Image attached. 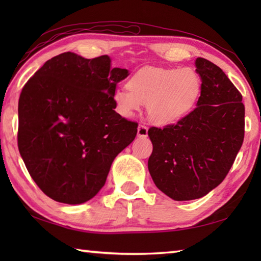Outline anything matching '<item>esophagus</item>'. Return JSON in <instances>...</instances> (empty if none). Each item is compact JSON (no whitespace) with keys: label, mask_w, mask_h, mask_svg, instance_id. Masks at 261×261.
I'll return each instance as SVG.
<instances>
[{"label":"esophagus","mask_w":261,"mask_h":261,"mask_svg":"<svg viewBox=\"0 0 261 261\" xmlns=\"http://www.w3.org/2000/svg\"><path fill=\"white\" fill-rule=\"evenodd\" d=\"M137 135H138V137H140V138H145V137H147V135H148L147 126L144 125V124H139L138 131H137Z\"/></svg>","instance_id":"esophagus-1"}]
</instances>
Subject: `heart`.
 <instances>
[{
	"label": "heart",
	"mask_w": 261,
	"mask_h": 261,
	"mask_svg": "<svg viewBox=\"0 0 261 261\" xmlns=\"http://www.w3.org/2000/svg\"><path fill=\"white\" fill-rule=\"evenodd\" d=\"M126 85L113 93L116 113L131 118L147 105L149 120L166 124L190 113L199 96L201 81L191 68L145 67L132 74Z\"/></svg>",
	"instance_id": "b5f03b06"
}]
</instances>
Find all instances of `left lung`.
I'll use <instances>...</instances> for the list:
<instances>
[{
    "label": "left lung",
    "mask_w": 261,
    "mask_h": 261,
    "mask_svg": "<svg viewBox=\"0 0 261 261\" xmlns=\"http://www.w3.org/2000/svg\"><path fill=\"white\" fill-rule=\"evenodd\" d=\"M197 107L174 124L152 126L148 170L159 190L183 201L206 196L226 178L244 140L242 94L221 68L198 57Z\"/></svg>",
    "instance_id": "8db88e82"
}]
</instances>
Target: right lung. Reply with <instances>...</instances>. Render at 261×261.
<instances>
[{
	"instance_id": "1",
	"label": "right lung",
	"mask_w": 261,
	"mask_h": 261,
	"mask_svg": "<svg viewBox=\"0 0 261 261\" xmlns=\"http://www.w3.org/2000/svg\"><path fill=\"white\" fill-rule=\"evenodd\" d=\"M127 70L102 55L63 53L25 84L18 101V149L41 191L83 204L103 187L114 159L134 141L138 123L115 112L113 93Z\"/></svg>"
}]
</instances>
